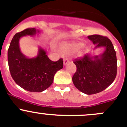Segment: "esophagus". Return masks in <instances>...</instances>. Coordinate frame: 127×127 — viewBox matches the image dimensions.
<instances>
[{
	"label": "esophagus",
	"mask_w": 127,
	"mask_h": 127,
	"mask_svg": "<svg viewBox=\"0 0 127 127\" xmlns=\"http://www.w3.org/2000/svg\"><path fill=\"white\" fill-rule=\"evenodd\" d=\"M69 63V59H67V58H65L64 60V61H63L64 64L66 65L67 63Z\"/></svg>",
	"instance_id": "1"
}]
</instances>
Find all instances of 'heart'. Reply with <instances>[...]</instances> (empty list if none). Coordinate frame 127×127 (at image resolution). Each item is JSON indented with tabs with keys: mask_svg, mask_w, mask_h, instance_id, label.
I'll return each instance as SVG.
<instances>
[{
	"mask_svg": "<svg viewBox=\"0 0 127 127\" xmlns=\"http://www.w3.org/2000/svg\"><path fill=\"white\" fill-rule=\"evenodd\" d=\"M83 46L84 44L81 42L72 44L69 45L66 47V49H65V52L67 53H76V52L79 51L83 47Z\"/></svg>",
	"mask_w": 127,
	"mask_h": 127,
	"instance_id": "1",
	"label": "heart"
}]
</instances>
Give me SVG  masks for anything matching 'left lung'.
Returning <instances> with one entry per match:
<instances>
[{
    "mask_svg": "<svg viewBox=\"0 0 127 127\" xmlns=\"http://www.w3.org/2000/svg\"><path fill=\"white\" fill-rule=\"evenodd\" d=\"M88 38L95 45L94 49L104 47L105 51L99 55L88 53L74 60L77 69L72 80L80 92L93 95L103 91L113 82L117 75V60L113 44L108 37L95 34Z\"/></svg>",
    "mask_w": 127,
    "mask_h": 127,
    "instance_id": "left-lung-1",
    "label": "left lung"
}]
</instances>
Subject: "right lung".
<instances>
[{
    "mask_svg": "<svg viewBox=\"0 0 127 127\" xmlns=\"http://www.w3.org/2000/svg\"><path fill=\"white\" fill-rule=\"evenodd\" d=\"M40 31L28 28L15 34L8 49V64L13 80L22 88L31 92H42L52 85L54 74L63 67V59L52 61L46 51L39 47L37 55L29 58L21 52L19 40L23 36H34Z\"/></svg>",
    "mask_w": 127,
    "mask_h": 127,
    "instance_id": "1",
    "label": "right lung"
}]
</instances>
